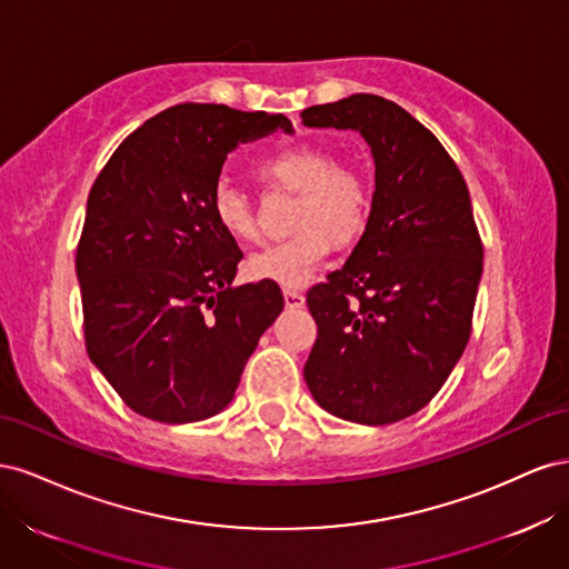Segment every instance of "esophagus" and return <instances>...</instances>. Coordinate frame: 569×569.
<instances>
[{
    "mask_svg": "<svg viewBox=\"0 0 569 569\" xmlns=\"http://www.w3.org/2000/svg\"><path fill=\"white\" fill-rule=\"evenodd\" d=\"M284 303L289 308H301L306 303V297L301 295L299 289H284Z\"/></svg>",
    "mask_w": 569,
    "mask_h": 569,
    "instance_id": "34e87169",
    "label": "esophagus"
}]
</instances>
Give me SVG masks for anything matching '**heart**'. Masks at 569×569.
<instances>
[{
    "mask_svg": "<svg viewBox=\"0 0 569 569\" xmlns=\"http://www.w3.org/2000/svg\"><path fill=\"white\" fill-rule=\"evenodd\" d=\"M261 170L274 187L297 192L289 220L295 234L251 256L247 272L253 280L301 287L330 247H349L366 232L372 211L370 182L363 170L341 163L330 147L318 142H297L272 151ZM211 216L232 242L253 244L261 237L256 206L244 189L218 184Z\"/></svg>",
    "mask_w": 569,
    "mask_h": 569,
    "instance_id": "obj_1",
    "label": "heart"
}]
</instances>
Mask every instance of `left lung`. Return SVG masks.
I'll return each mask as SVG.
<instances>
[{
  "label": "left lung",
  "instance_id": "1",
  "mask_svg": "<svg viewBox=\"0 0 569 569\" xmlns=\"http://www.w3.org/2000/svg\"><path fill=\"white\" fill-rule=\"evenodd\" d=\"M301 120L358 130L375 159L363 237L306 295L318 325L306 385L337 418L399 422L435 399L472 332L485 247L468 184L437 137L385 97L351 94Z\"/></svg>",
  "mask_w": 569,
  "mask_h": 569
}]
</instances>
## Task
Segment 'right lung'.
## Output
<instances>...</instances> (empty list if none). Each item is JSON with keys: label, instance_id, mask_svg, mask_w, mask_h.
Instances as JSON below:
<instances>
[{"label": "right lung", "instance_id": "1", "mask_svg": "<svg viewBox=\"0 0 569 569\" xmlns=\"http://www.w3.org/2000/svg\"><path fill=\"white\" fill-rule=\"evenodd\" d=\"M289 118L222 104L170 107L111 153L76 251L84 347L128 408L197 422L226 408L280 316L274 282L232 287L242 251L211 216L220 168Z\"/></svg>", "mask_w": 569, "mask_h": 569}]
</instances>
